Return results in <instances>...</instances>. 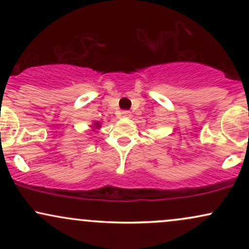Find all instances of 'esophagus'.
Listing matches in <instances>:
<instances>
[{"label": "esophagus", "mask_w": 249, "mask_h": 249, "mask_svg": "<svg viewBox=\"0 0 249 249\" xmlns=\"http://www.w3.org/2000/svg\"><path fill=\"white\" fill-rule=\"evenodd\" d=\"M122 115H123V117H131V112L130 111H122Z\"/></svg>", "instance_id": "1"}]
</instances>
